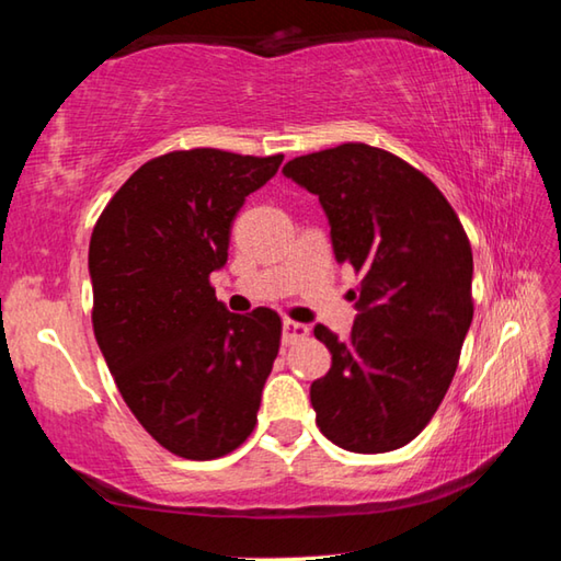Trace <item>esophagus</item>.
<instances>
[{
	"label": "esophagus",
	"instance_id": "34e87169",
	"mask_svg": "<svg viewBox=\"0 0 561 561\" xmlns=\"http://www.w3.org/2000/svg\"><path fill=\"white\" fill-rule=\"evenodd\" d=\"M307 336H309V327L307 324H299V321H291V319H287L282 324V344L284 346L297 344V341L307 339Z\"/></svg>",
	"mask_w": 561,
	"mask_h": 561
}]
</instances>
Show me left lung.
I'll return each instance as SVG.
<instances>
[{"instance_id": "8db88e82", "label": "left lung", "mask_w": 561, "mask_h": 561, "mask_svg": "<svg viewBox=\"0 0 561 561\" xmlns=\"http://www.w3.org/2000/svg\"><path fill=\"white\" fill-rule=\"evenodd\" d=\"M331 222L339 264L360 274L348 341L317 324L331 368L311 383L319 431L351 453L411 443L438 411L472 321V250L428 175L383 148L341 144L282 170Z\"/></svg>"}]
</instances>
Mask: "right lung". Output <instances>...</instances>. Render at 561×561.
Segmentation results:
<instances>
[{
  "mask_svg": "<svg viewBox=\"0 0 561 561\" xmlns=\"http://www.w3.org/2000/svg\"><path fill=\"white\" fill-rule=\"evenodd\" d=\"M282 160L170 150L118 187L91 232L93 334L130 413L178 458H222L257 425L282 319L227 311L210 274L244 197Z\"/></svg>",
  "mask_w": 561,
  "mask_h": 561,
  "instance_id": "add662e5",
  "label": "right lung"
}]
</instances>
